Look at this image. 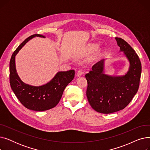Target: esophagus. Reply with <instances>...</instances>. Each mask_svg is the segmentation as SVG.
Masks as SVG:
<instances>
[{"label":"esophagus","mask_w":150,"mask_h":150,"mask_svg":"<svg viewBox=\"0 0 150 150\" xmlns=\"http://www.w3.org/2000/svg\"><path fill=\"white\" fill-rule=\"evenodd\" d=\"M83 71H82L81 70H78L76 75H77L78 76H81V75H83Z\"/></svg>","instance_id":"esophagus-1"}]
</instances>
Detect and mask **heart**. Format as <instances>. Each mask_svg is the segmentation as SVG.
Listing matches in <instances>:
<instances>
[{
  "label": "heart",
  "mask_w": 150,
  "mask_h": 150,
  "mask_svg": "<svg viewBox=\"0 0 150 150\" xmlns=\"http://www.w3.org/2000/svg\"><path fill=\"white\" fill-rule=\"evenodd\" d=\"M98 47V45L97 44H91L89 45L88 47V52L89 53H92V52H95Z\"/></svg>",
  "instance_id": "1"
}]
</instances>
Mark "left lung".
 <instances>
[{"label": "left lung", "mask_w": 150, "mask_h": 150, "mask_svg": "<svg viewBox=\"0 0 150 150\" xmlns=\"http://www.w3.org/2000/svg\"><path fill=\"white\" fill-rule=\"evenodd\" d=\"M120 51L124 52L130 66L122 76H111L103 74L104 60L92 67L86 74L88 81L86 96L91 107L98 112L111 114L123 109L137 93L142 72L140 59L129 44L120 38H115Z\"/></svg>", "instance_id": "left-lung-1"}]
</instances>
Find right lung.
Masks as SVG:
<instances>
[{
  "instance_id": "right-lung-1",
  "label": "right lung",
  "mask_w": 150,
  "mask_h": 150,
  "mask_svg": "<svg viewBox=\"0 0 150 150\" xmlns=\"http://www.w3.org/2000/svg\"><path fill=\"white\" fill-rule=\"evenodd\" d=\"M35 36L45 38L35 34L27 38L13 52L10 61V83L11 89L22 105L36 111H44L56 106L62 97L63 91L75 76V70L59 72L46 84L33 86L21 81L16 70L15 56L30 39Z\"/></svg>"
}]
</instances>
